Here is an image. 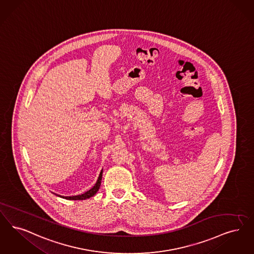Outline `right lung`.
<instances>
[{
    "mask_svg": "<svg viewBox=\"0 0 254 254\" xmlns=\"http://www.w3.org/2000/svg\"><path fill=\"white\" fill-rule=\"evenodd\" d=\"M102 174H103V169L101 170V172L99 174V177L96 181L95 184L91 187V189L87 192H85L84 193L81 194H77V195H70V196H64V195H61V194H57L55 193L56 195L60 196L61 198H65V199H69V200H84V199H87V198H90L91 196H93L95 193H97V191L99 190L100 188V185H101L102 181Z\"/></svg>",
    "mask_w": 254,
    "mask_h": 254,
    "instance_id": "right-lung-1",
    "label": "right lung"
}]
</instances>
